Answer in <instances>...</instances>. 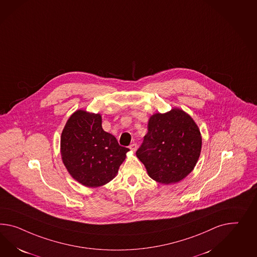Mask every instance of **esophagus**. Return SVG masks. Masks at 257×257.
I'll use <instances>...</instances> for the list:
<instances>
[{"instance_id":"obj_1","label":"esophagus","mask_w":257,"mask_h":257,"mask_svg":"<svg viewBox=\"0 0 257 257\" xmlns=\"http://www.w3.org/2000/svg\"><path fill=\"white\" fill-rule=\"evenodd\" d=\"M137 145L136 144H132V145H130V149L132 150V152H135L137 150Z\"/></svg>"}]
</instances>
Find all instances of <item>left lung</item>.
<instances>
[{
	"instance_id": "1",
	"label": "left lung",
	"mask_w": 257,
	"mask_h": 257,
	"mask_svg": "<svg viewBox=\"0 0 257 257\" xmlns=\"http://www.w3.org/2000/svg\"><path fill=\"white\" fill-rule=\"evenodd\" d=\"M202 139L189 114L173 108L153 114L148 132L136 156L148 175L160 184H175L194 170L200 156Z\"/></svg>"
}]
</instances>
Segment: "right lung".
<instances>
[{
    "label": "right lung",
    "instance_id": "add662e5",
    "mask_svg": "<svg viewBox=\"0 0 257 257\" xmlns=\"http://www.w3.org/2000/svg\"><path fill=\"white\" fill-rule=\"evenodd\" d=\"M128 151L103 131L99 113L73 112L61 133L63 164L74 180L87 187L101 186L115 177Z\"/></svg>",
    "mask_w": 257,
    "mask_h": 257
}]
</instances>
